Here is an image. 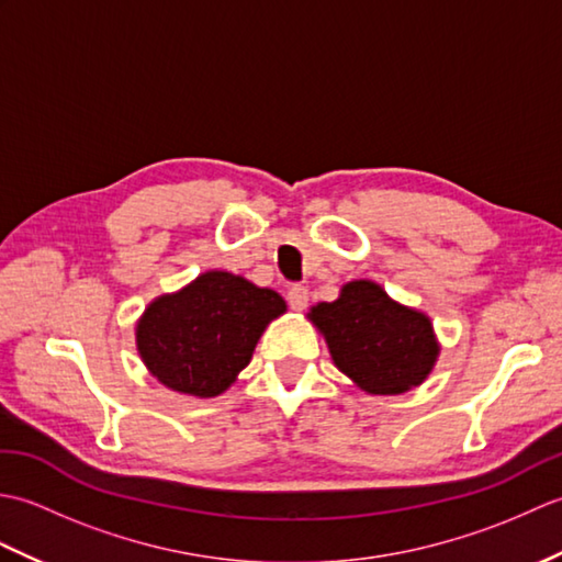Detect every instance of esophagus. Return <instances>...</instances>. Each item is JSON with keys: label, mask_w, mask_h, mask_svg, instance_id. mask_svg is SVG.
Masks as SVG:
<instances>
[{"label": "esophagus", "mask_w": 562, "mask_h": 562, "mask_svg": "<svg viewBox=\"0 0 562 562\" xmlns=\"http://www.w3.org/2000/svg\"><path fill=\"white\" fill-rule=\"evenodd\" d=\"M288 302L294 312H302V308H306V304H308V290L302 288V284H292L288 292Z\"/></svg>", "instance_id": "obj_1"}]
</instances>
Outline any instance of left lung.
I'll use <instances>...</instances> for the list:
<instances>
[{
	"label": "left lung",
	"instance_id": "obj_1",
	"mask_svg": "<svg viewBox=\"0 0 562 562\" xmlns=\"http://www.w3.org/2000/svg\"><path fill=\"white\" fill-rule=\"evenodd\" d=\"M308 321L324 333L333 362L374 396H398L420 386L439 355L423 312L393 302L372 280L342 284L336 302L312 306Z\"/></svg>",
	"mask_w": 562,
	"mask_h": 562
}]
</instances>
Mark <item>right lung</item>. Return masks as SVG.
Wrapping results in <instances>:
<instances>
[{
    "label": "right lung",
    "instance_id": "right-lung-1",
    "mask_svg": "<svg viewBox=\"0 0 562 562\" xmlns=\"http://www.w3.org/2000/svg\"><path fill=\"white\" fill-rule=\"evenodd\" d=\"M288 312L278 292L241 274L202 272L181 292L154 300L137 324V350L171 391L212 398L250 362L262 330Z\"/></svg>",
    "mask_w": 562,
    "mask_h": 562
}]
</instances>
